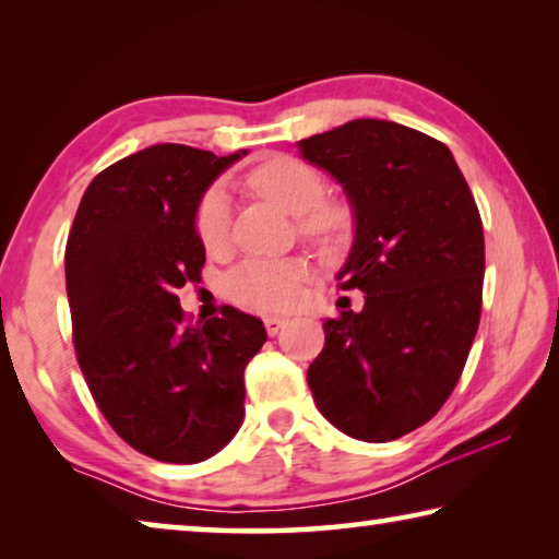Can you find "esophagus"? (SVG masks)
I'll return each instance as SVG.
<instances>
[{"label": "esophagus", "mask_w": 559, "mask_h": 559, "mask_svg": "<svg viewBox=\"0 0 559 559\" xmlns=\"http://www.w3.org/2000/svg\"><path fill=\"white\" fill-rule=\"evenodd\" d=\"M263 325H266V333L273 337V335H278V330L286 325V320L283 318H266L263 320Z\"/></svg>", "instance_id": "obj_1"}]
</instances>
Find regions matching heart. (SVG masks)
I'll return each instance as SVG.
<instances>
[{"label":"heart","mask_w":559,"mask_h":559,"mask_svg":"<svg viewBox=\"0 0 559 559\" xmlns=\"http://www.w3.org/2000/svg\"><path fill=\"white\" fill-rule=\"evenodd\" d=\"M249 187L283 212L300 216V226L308 236L333 241L345 231V212L333 204H320L325 194L323 177L296 157H269L249 175ZM194 229L204 249L216 251L224 246L229 236V197L222 187H212L202 197ZM300 278L302 266L296 261L249 259L226 276L224 290L241 308L257 313H283L298 300Z\"/></svg>","instance_id":"obj_1"}]
</instances>
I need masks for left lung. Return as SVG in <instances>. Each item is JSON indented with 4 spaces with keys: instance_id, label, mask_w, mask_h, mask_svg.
<instances>
[{
    "instance_id": "8db88e82",
    "label": "left lung",
    "mask_w": 559,
    "mask_h": 559,
    "mask_svg": "<svg viewBox=\"0 0 559 559\" xmlns=\"http://www.w3.org/2000/svg\"><path fill=\"white\" fill-rule=\"evenodd\" d=\"M343 187L355 239L337 271L365 306L323 323L308 367L320 414L359 441H394L456 386L480 320L486 246L451 150L392 120L359 118L298 143Z\"/></svg>"
}]
</instances>
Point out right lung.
Instances as JSON below:
<instances>
[{"label": "right lung", "mask_w": 559, "mask_h": 559, "mask_svg": "<svg viewBox=\"0 0 559 559\" xmlns=\"http://www.w3.org/2000/svg\"><path fill=\"white\" fill-rule=\"evenodd\" d=\"M150 145L93 179L66 243L73 345L98 409L120 439L165 463H200L243 421V370L266 343L231 306L187 325L177 288L200 281L197 206L241 159Z\"/></svg>", "instance_id": "right-lung-1"}]
</instances>
